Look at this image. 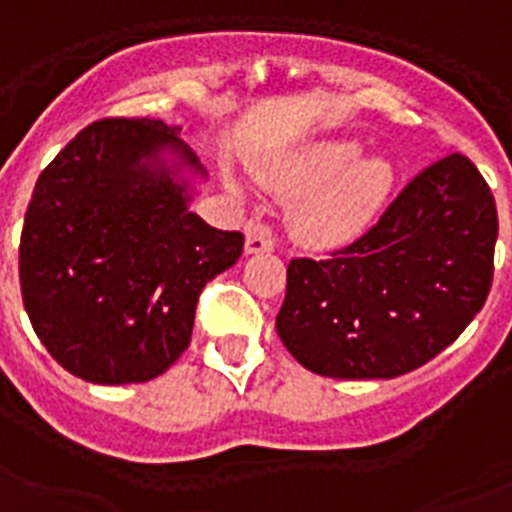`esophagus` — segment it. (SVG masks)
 Wrapping results in <instances>:
<instances>
[{"mask_svg":"<svg viewBox=\"0 0 512 512\" xmlns=\"http://www.w3.org/2000/svg\"><path fill=\"white\" fill-rule=\"evenodd\" d=\"M244 234H247V242H244V249L247 255H260V252H273L276 247V239H273V231L260 221H249L244 226Z\"/></svg>","mask_w":512,"mask_h":512,"instance_id":"34e87169","label":"esophagus"}]
</instances>
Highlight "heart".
Returning a JSON list of instances; mask_svg holds the SVG:
<instances>
[{"instance_id": "b5f03b06", "label": "heart", "mask_w": 512, "mask_h": 512, "mask_svg": "<svg viewBox=\"0 0 512 512\" xmlns=\"http://www.w3.org/2000/svg\"><path fill=\"white\" fill-rule=\"evenodd\" d=\"M354 140L309 143L289 161L263 171L268 187L283 195H302L291 213V229L312 247H333L372 221L393 184V171L382 158H359ZM226 187L239 192V182L226 176Z\"/></svg>"}]
</instances>
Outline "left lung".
I'll list each match as a JSON object with an SVG mask.
<instances>
[{"mask_svg":"<svg viewBox=\"0 0 512 512\" xmlns=\"http://www.w3.org/2000/svg\"><path fill=\"white\" fill-rule=\"evenodd\" d=\"M495 242V197L474 163L450 153L362 239L325 260H291L278 336L315 375H406L448 349L484 307Z\"/></svg>","mask_w":512,"mask_h":512,"instance_id":"8db88e82","label":"left lung"}]
</instances>
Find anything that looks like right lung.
Masks as SVG:
<instances>
[{
    "label": "right lung",
    "instance_id": "right-lung-1",
    "mask_svg": "<svg viewBox=\"0 0 512 512\" xmlns=\"http://www.w3.org/2000/svg\"><path fill=\"white\" fill-rule=\"evenodd\" d=\"M179 124L101 119L38 176L20 236V286L36 336L98 385L148 382L190 346L205 283L244 236L190 203L208 171Z\"/></svg>",
    "mask_w": 512,
    "mask_h": 512
}]
</instances>
